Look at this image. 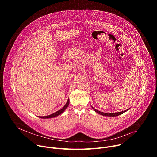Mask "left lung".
<instances>
[{
	"label": "left lung",
	"mask_w": 157,
	"mask_h": 157,
	"mask_svg": "<svg viewBox=\"0 0 157 157\" xmlns=\"http://www.w3.org/2000/svg\"><path fill=\"white\" fill-rule=\"evenodd\" d=\"M93 109H94L93 107ZM94 110L96 112V113H98V114H101V115H102V116H109V117H114V116H119L122 114H123L124 113H125V112H126L127 110H124V111H122V112H119V113H102V112H101V111H99L95 109H94Z\"/></svg>",
	"instance_id": "1"
}]
</instances>
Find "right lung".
Here are the masks:
<instances>
[{"label": "right lung", "mask_w": 157, "mask_h": 157, "mask_svg": "<svg viewBox=\"0 0 157 157\" xmlns=\"http://www.w3.org/2000/svg\"><path fill=\"white\" fill-rule=\"evenodd\" d=\"M69 103H70V100L68 99V101H67V102L66 103V104L64 105V106L60 110H58L57 112H56V113L51 114V115H49V116H43V117H39L40 118H41V119H48V118H52V117H56V116H58L59 115H60L61 113H63L64 110L67 108V107L69 105Z\"/></svg>", "instance_id": "obj_1"}]
</instances>
